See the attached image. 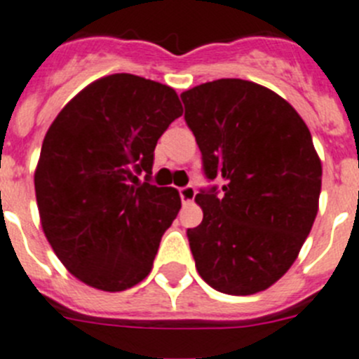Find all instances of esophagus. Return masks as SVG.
Wrapping results in <instances>:
<instances>
[{
    "label": "esophagus",
    "mask_w": 359,
    "mask_h": 359,
    "mask_svg": "<svg viewBox=\"0 0 359 359\" xmlns=\"http://www.w3.org/2000/svg\"><path fill=\"white\" fill-rule=\"evenodd\" d=\"M179 195H180V200H182V203L193 202V198H195V195H196L195 186H184V187H180Z\"/></svg>",
    "instance_id": "obj_1"
}]
</instances>
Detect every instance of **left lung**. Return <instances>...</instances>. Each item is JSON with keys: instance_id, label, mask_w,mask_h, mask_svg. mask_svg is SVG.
I'll return each instance as SVG.
<instances>
[{"instance_id": "left-lung-1", "label": "left lung", "mask_w": 359, "mask_h": 359, "mask_svg": "<svg viewBox=\"0 0 359 359\" xmlns=\"http://www.w3.org/2000/svg\"><path fill=\"white\" fill-rule=\"evenodd\" d=\"M218 186L195 200L202 224L187 229L200 277L222 293L272 286L299 256L318 211L322 164L311 134L286 100L241 79H219L180 95Z\"/></svg>"}]
</instances>
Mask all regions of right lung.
<instances>
[{"mask_svg": "<svg viewBox=\"0 0 359 359\" xmlns=\"http://www.w3.org/2000/svg\"><path fill=\"white\" fill-rule=\"evenodd\" d=\"M180 114L172 87L118 73L87 86L48 128L34 179L39 215L82 283L123 292L150 273L180 209L175 187L150 182L154 150Z\"/></svg>", "mask_w": 359, "mask_h": 359, "instance_id": "add662e5", "label": "right lung"}]
</instances>
